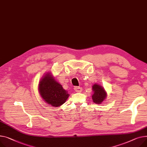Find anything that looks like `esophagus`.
<instances>
[{
  "mask_svg": "<svg viewBox=\"0 0 147 147\" xmlns=\"http://www.w3.org/2000/svg\"><path fill=\"white\" fill-rule=\"evenodd\" d=\"M74 90L76 92H82V88L80 87H79V86H76L74 88Z\"/></svg>",
  "mask_w": 147,
  "mask_h": 147,
  "instance_id": "34e87169",
  "label": "esophagus"
}]
</instances>
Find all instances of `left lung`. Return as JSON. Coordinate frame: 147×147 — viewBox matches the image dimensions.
Masks as SVG:
<instances>
[{"mask_svg":"<svg viewBox=\"0 0 147 147\" xmlns=\"http://www.w3.org/2000/svg\"><path fill=\"white\" fill-rule=\"evenodd\" d=\"M92 87L93 90L92 99L93 102L97 104L101 103L103 100H105L106 96V93L103 87L97 84H94Z\"/></svg>","mask_w":147,"mask_h":147,"instance_id":"obj_1","label":"left lung"}]
</instances>
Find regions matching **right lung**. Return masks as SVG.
<instances>
[{"label": "right lung", "mask_w": 147, "mask_h": 147, "mask_svg": "<svg viewBox=\"0 0 147 147\" xmlns=\"http://www.w3.org/2000/svg\"><path fill=\"white\" fill-rule=\"evenodd\" d=\"M39 90L43 99L52 106L58 107L65 103L69 96L62 86L51 75L46 74L39 85Z\"/></svg>", "instance_id": "right-lung-1"}]
</instances>
